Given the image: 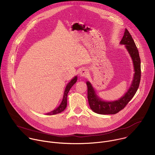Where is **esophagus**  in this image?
I'll return each instance as SVG.
<instances>
[{
    "instance_id": "obj_1",
    "label": "esophagus",
    "mask_w": 155,
    "mask_h": 155,
    "mask_svg": "<svg viewBox=\"0 0 155 155\" xmlns=\"http://www.w3.org/2000/svg\"><path fill=\"white\" fill-rule=\"evenodd\" d=\"M89 75V72H88L87 69H83L80 72V75L81 77H87Z\"/></svg>"
}]
</instances>
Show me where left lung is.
Segmentation results:
<instances>
[{"label": "left lung", "mask_w": 155, "mask_h": 155, "mask_svg": "<svg viewBox=\"0 0 155 155\" xmlns=\"http://www.w3.org/2000/svg\"><path fill=\"white\" fill-rule=\"evenodd\" d=\"M124 45V47L129 54L134 67V76L127 91L118 100L105 101L102 99L96 93L92 84L86 81L87 86V99L91 109L96 114L101 115H114L124 108L127 103L136 93L140 81L141 69L140 59L139 51L135 42L127 29H125L124 35L120 43Z\"/></svg>", "instance_id": "left-lung-1"}]
</instances>
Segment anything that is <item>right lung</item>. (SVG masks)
<instances>
[{"label": "right lung", "instance_id": "add662e5", "mask_svg": "<svg viewBox=\"0 0 155 155\" xmlns=\"http://www.w3.org/2000/svg\"><path fill=\"white\" fill-rule=\"evenodd\" d=\"M77 76H75L66 85L65 90L64 92V95L62 99V101L59 105L54 110H52L51 112H50L48 113H47L45 115H56L59 113H61L63 112L64 110L65 109L66 107H67V98H68V93L69 92L71 88L72 87V86L77 82Z\"/></svg>", "mask_w": 155, "mask_h": 155}]
</instances>
